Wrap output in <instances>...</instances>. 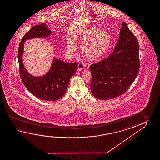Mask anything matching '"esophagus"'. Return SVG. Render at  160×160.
<instances>
[{
  "label": "esophagus",
  "mask_w": 160,
  "mask_h": 160,
  "mask_svg": "<svg viewBox=\"0 0 160 160\" xmlns=\"http://www.w3.org/2000/svg\"><path fill=\"white\" fill-rule=\"evenodd\" d=\"M85 64L82 63V62H80V63H79V64H78V70L79 71H82L84 68H85Z\"/></svg>",
  "instance_id": "esophagus-1"
}]
</instances>
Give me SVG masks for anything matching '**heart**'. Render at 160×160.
<instances>
[{"label":"heart","mask_w":160,"mask_h":160,"mask_svg":"<svg viewBox=\"0 0 160 160\" xmlns=\"http://www.w3.org/2000/svg\"><path fill=\"white\" fill-rule=\"evenodd\" d=\"M112 41L111 36L107 32L97 27L89 28L84 31L79 38L81 43V53L89 60H99L107 52ZM68 49L70 52L76 50V46L73 41L68 42Z\"/></svg>","instance_id":"b5f03b06"}]
</instances>
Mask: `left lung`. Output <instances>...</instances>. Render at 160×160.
<instances>
[{"mask_svg":"<svg viewBox=\"0 0 160 160\" xmlns=\"http://www.w3.org/2000/svg\"><path fill=\"white\" fill-rule=\"evenodd\" d=\"M139 68L138 42L123 22L112 53L90 66L92 94L100 100L112 99L120 96L133 82Z\"/></svg>","mask_w":160,"mask_h":160,"instance_id":"left-lung-1","label":"left lung"}]
</instances>
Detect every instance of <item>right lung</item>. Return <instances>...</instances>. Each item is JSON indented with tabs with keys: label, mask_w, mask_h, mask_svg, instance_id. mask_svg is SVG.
<instances>
[{
	"label": "right lung",
	"mask_w": 160,
	"mask_h": 160,
	"mask_svg": "<svg viewBox=\"0 0 160 160\" xmlns=\"http://www.w3.org/2000/svg\"><path fill=\"white\" fill-rule=\"evenodd\" d=\"M45 23L31 28L24 34L19 46V73L27 89L39 99L53 101L60 99L65 94L71 77L76 72L78 63H66L54 58L49 71L42 76H34L27 71L23 63L24 44L25 41L34 38H47L51 33Z\"/></svg>",
	"instance_id": "right-lung-1"
}]
</instances>
